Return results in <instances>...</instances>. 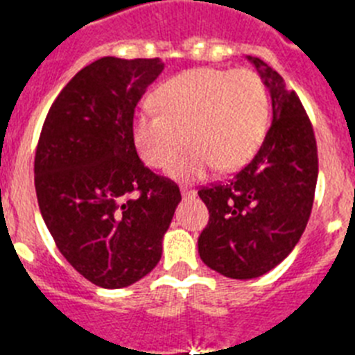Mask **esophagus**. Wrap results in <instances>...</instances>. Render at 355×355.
Wrapping results in <instances>:
<instances>
[{
	"mask_svg": "<svg viewBox=\"0 0 355 355\" xmlns=\"http://www.w3.org/2000/svg\"><path fill=\"white\" fill-rule=\"evenodd\" d=\"M181 196L183 197H196V192L190 188H181Z\"/></svg>",
	"mask_w": 355,
	"mask_h": 355,
	"instance_id": "1",
	"label": "esophagus"
}]
</instances>
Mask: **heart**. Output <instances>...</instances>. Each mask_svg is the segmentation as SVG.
<instances>
[{
    "mask_svg": "<svg viewBox=\"0 0 355 355\" xmlns=\"http://www.w3.org/2000/svg\"><path fill=\"white\" fill-rule=\"evenodd\" d=\"M133 124L140 158L153 168L171 167L184 140L187 155L175 163L178 180L202 178L215 165L231 172L245 165L268 130L270 101L261 78L250 69L197 67L171 78Z\"/></svg>",
    "mask_w": 355,
    "mask_h": 355,
    "instance_id": "1",
    "label": "heart"
}]
</instances>
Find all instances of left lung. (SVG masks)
<instances>
[{"instance_id":"8db88e82","label":"left lung","mask_w":355,"mask_h":355,"mask_svg":"<svg viewBox=\"0 0 355 355\" xmlns=\"http://www.w3.org/2000/svg\"><path fill=\"white\" fill-rule=\"evenodd\" d=\"M272 99V124L261 147L227 183L202 187L209 211L199 256L231 279L270 272L299 243L311 215L318 150L306 110L277 71L249 56Z\"/></svg>"}]
</instances>
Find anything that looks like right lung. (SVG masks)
Instances as JSON below:
<instances>
[{"label": "right lung", "mask_w": 355, "mask_h": 355, "mask_svg": "<svg viewBox=\"0 0 355 355\" xmlns=\"http://www.w3.org/2000/svg\"><path fill=\"white\" fill-rule=\"evenodd\" d=\"M162 71L159 58H99L62 89L40 131V213L64 258L96 286H130L158 265L181 200L133 140L135 108Z\"/></svg>", "instance_id": "obj_1"}]
</instances>
